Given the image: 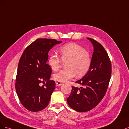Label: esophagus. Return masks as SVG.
Instances as JSON below:
<instances>
[{"mask_svg": "<svg viewBox=\"0 0 129 129\" xmlns=\"http://www.w3.org/2000/svg\"><path fill=\"white\" fill-rule=\"evenodd\" d=\"M62 85H63V84L62 83H60V82H56V86H61Z\"/></svg>", "mask_w": 129, "mask_h": 129, "instance_id": "obj_1", "label": "esophagus"}]
</instances>
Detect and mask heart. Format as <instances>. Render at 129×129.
<instances>
[{
  "instance_id": "1",
  "label": "heart",
  "mask_w": 129,
  "mask_h": 129,
  "mask_svg": "<svg viewBox=\"0 0 129 129\" xmlns=\"http://www.w3.org/2000/svg\"><path fill=\"white\" fill-rule=\"evenodd\" d=\"M59 53L61 60L66 61V69L53 74V79L59 82H66L76 75L81 77L86 74L91 65L90 53L76 43L66 44L60 48ZM48 63L53 71L60 68L61 61L56 55L52 53L48 58Z\"/></svg>"
}]
</instances>
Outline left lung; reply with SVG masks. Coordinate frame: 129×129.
Segmentation results:
<instances>
[{
  "label": "left lung",
  "mask_w": 129,
  "mask_h": 129,
  "mask_svg": "<svg viewBox=\"0 0 129 129\" xmlns=\"http://www.w3.org/2000/svg\"><path fill=\"white\" fill-rule=\"evenodd\" d=\"M94 47L90 68L81 79L76 82L80 88L72 86L71 93L67 99L69 106L79 112L93 109L105 96L111 74V64L108 55L102 45L88 37Z\"/></svg>",
  "instance_id": "8db88e82"
}]
</instances>
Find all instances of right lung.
Listing matches in <instances>:
<instances>
[{"mask_svg": "<svg viewBox=\"0 0 129 129\" xmlns=\"http://www.w3.org/2000/svg\"><path fill=\"white\" fill-rule=\"evenodd\" d=\"M61 42L54 39H37L25 49L20 58L15 86L21 103L28 110L39 111L48 105L56 85L50 80L52 69L47 64L48 52ZM45 81L46 84L40 86Z\"/></svg>", "mask_w": 129, "mask_h": 129, "instance_id": "right-lung-1", "label": "right lung"}]
</instances>
